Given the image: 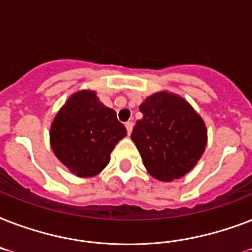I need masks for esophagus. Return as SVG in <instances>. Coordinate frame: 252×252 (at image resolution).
<instances>
[{
    "label": "esophagus",
    "mask_w": 252,
    "mask_h": 252,
    "mask_svg": "<svg viewBox=\"0 0 252 252\" xmlns=\"http://www.w3.org/2000/svg\"><path fill=\"white\" fill-rule=\"evenodd\" d=\"M126 132H128V134H130V132H132V129H133V123L126 122Z\"/></svg>",
    "instance_id": "1"
}]
</instances>
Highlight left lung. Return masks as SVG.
<instances>
[{"instance_id": "obj_1", "label": "left lung", "mask_w": 252, "mask_h": 252, "mask_svg": "<svg viewBox=\"0 0 252 252\" xmlns=\"http://www.w3.org/2000/svg\"><path fill=\"white\" fill-rule=\"evenodd\" d=\"M130 138L150 175L162 182L179 179L189 172L207 146V126L189 103L176 94L159 91L138 107Z\"/></svg>"}]
</instances>
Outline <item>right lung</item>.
<instances>
[{"instance_id":"right-lung-1","label":"right lung","mask_w":252,"mask_h":252,"mask_svg":"<svg viewBox=\"0 0 252 252\" xmlns=\"http://www.w3.org/2000/svg\"><path fill=\"white\" fill-rule=\"evenodd\" d=\"M126 129L116 112L99 102L96 93L77 91L53 119L49 140L55 156L80 178L98 175L110 162Z\"/></svg>"}]
</instances>
